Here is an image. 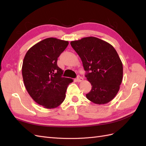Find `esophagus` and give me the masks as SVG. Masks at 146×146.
Returning a JSON list of instances; mask_svg holds the SVG:
<instances>
[{"label": "esophagus", "mask_w": 146, "mask_h": 146, "mask_svg": "<svg viewBox=\"0 0 146 146\" xmlns=\"http://www.w3.org/2000/svg\"><path fill=\"white\" fill-rule=\"evenodd\" d=\"M83 78L82 77H81L80 76H78L77 77V78H76V80H77V82H82V81H83Z\"/></svg>", "instance_id": "34e87169"}]
</instances>
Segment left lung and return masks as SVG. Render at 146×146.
Returning a JSON list of instances; mask_svg holds the SVG:
<instances>
[{
	"label": "left lung",
	"instance_id": "8db88e82",
	"mask_svg": "<svg viewBox=\"0 0 146 146\" xmlns=\"http://www.w3.org/2000/svg\"><path fill=\"white\" fill-rule=\"evenodd\" d=\"M80 57L85 76L92 86L86 98L96 104L111 101L119 90L123 77V66L114 48L96 37L83 38L70 42Z\"/></svg>",
	"mask_w": 146,
	"mask_h": 146
}]
</instances>
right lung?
I'll use <instances>...</instances> for the list:
<instances>
[{"label": "right lung", "instance_id": "right-lung-1", "mask_svg": "<svg viewBox=\"0 0 146 146\" xmlns=\"http://www.w3.org/2000/svg\"><path fill=\"white\" fill-rule=\"evenodd\" d=\"M69 44L67 41L48 38L36 43L26 53L22 74L28 93L45 108H56L63 102L72 79L63 77L57 65L60 54Z\"/></svg>", "mask_w": 146, "mask_h": 146}]
</instances>
